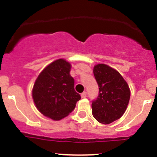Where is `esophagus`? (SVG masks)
<instances>
[{
  "mask_svg": "<svg viewBox=\"0 0 157 157\" xmlns=\"http://www.w3.org/2000/svg\"><path fill=\"white\" fill-rule=\"evenodd\" d=\"M86 92H83V93L81 94V98L84 99V98H86Z\"/></svg>",
  "mask_w": 157,
  "mask_h": 157,
  "instance_id": "1",
  "label": "esophagus"
}]
</instances>
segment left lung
<instances>
[{"mask_svg":"<svg viewBox=\"0 0 157 157\" xmlns=\"http://www.w3.org/2000/svg\"><path fill=\"white\" fill-rule=\"evenodd\" d=\"M93 74L99 92L92 102V113L99 122L110 124L125 112L131 96L129 86L119 72L105 64L95 65Z\"/></svg>","mask_w":157,"mask_h":157,"instance_id":"8db88e82","label":"left lung"}]
</instances>
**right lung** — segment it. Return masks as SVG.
<instances>
[{
	"instance_id": "obj_1",
	"label": "right lung",
	"mask_w": 157,
	"mask_h": 157,
	"mask_svg": "<svg viewBox=\"0 0 157 157\" xmlns=\"http://www.w3.org/2000/svg\"><path fill=\"white\" fill-rule=\"evenodd\" d=\"M71 68L66 60H56L43 69L33 86L32 96L36 108L55 121L67 116L81 98L74 90Z\"/></svg>"
}]
</instances>
